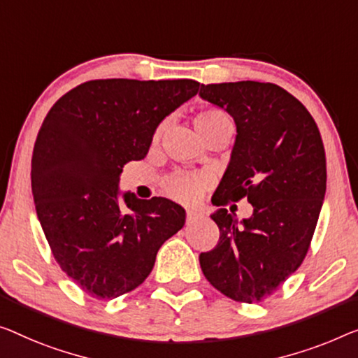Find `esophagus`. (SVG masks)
I'll return each instance as SVG.
<instances>
[{
    "mask_svg": "<svg viewBox=\"0 0 358 358\" xmlns=\"http://www.w3.org/2000/svg\"><path fill=\"white\" fill-rule=\"evenodd\" d=\"M202 218V213L197 212V210H186V222L188 223H193L196 220H201Z\"/></svg>",
    "mask_w": 358,
    "mask_h": 358,
    "instance_id": "34e87169",
    "label": "esophagus"
}]
</instances>
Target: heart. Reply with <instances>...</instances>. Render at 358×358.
<instances>
[{
  "label": "heart",
  "mask_w": 358,
  "mask_h": 358,
  "mask_svg": "<svg viewBox=\"0 0 358 358\" xmlns=\"http://www.w3.org/2000/svg\"><path fill=\"white\" fill-rule=\"evenodd\" d=\"M194 127L202 140L209 138L222 130H231V120L225 110L215 106H206L201 110H197L194 115ZM165 130V122L156 128L152 140L154 143L161 140L162 133ZM165 193L172 199L181 202V204H194L199 199L202 191H204V181L196 175L180 173L170 177L164 185Z\"/></svg>",
  "instance_id": "1"
}]
</instances>
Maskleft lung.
I'll use <instances>...</instances> for the list:
<instances>
[{
	"label": "left lung",
	"mask_w": 358,
	"mask_h": 358,
	"mask_svg": "<svg viewBox=\"0 0 358 358\" xmlns=\"http://www.w3.org/2000/svg\"><path fill=\"white\" fill-rule=\"evenodd\" d=\"M201 98L225 108L236 124L231 161L215 191L223 209L212 220L217 246L201 252L202 273L236 302L254 303L278 289L310 248L327 191L320 130L301 101L275 83L201 85ZM248 199L255 212L239 226L224 207Z\"/></svg>",
	"instance_id": "8db88e82"
}]
</instances>
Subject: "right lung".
<instances>
[{
    "mask_svg": "<svg viewBox=\"0 0 358 358\" xmlns=\"http://www.w3.org/2000/svg\"><path fill=\"white\" fill-rule=\"evenodd\" d=\"M199 82L106 78L78 85L43 120L31 156V193L43 233L64 273L109 301L141 285L157 250L185 225L181 206L124 196V165L146 157L157 125Z\"/></svg>",
    "mask_w": 358,
    "mask_h": 358,
    "instance_id": "1",
    "label": "right lung"
}]
</instances>
